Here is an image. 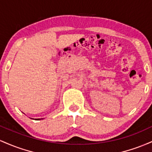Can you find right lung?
I'll return each mask as SVG.
<instances>
[{"instance_id":"right-lung-1","label":"right lung","mask_w":152,"mask_h":152,"mask_svg":"<svg viewBox=\"0 0 152 152\" xmlns=\"http://www.w3.org/2000/svg\"><path fill=\"white\" fill-rule=\"evenodd\" d=\"M41 118H36L35 120H41ZM42 119H43V118H42Z\"/></svg>"}]
</instances>
